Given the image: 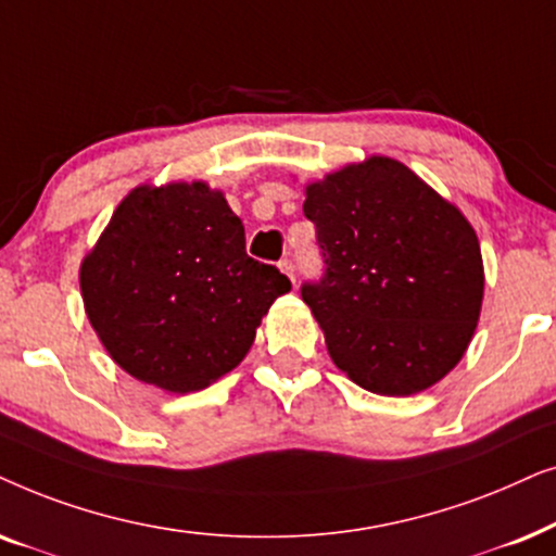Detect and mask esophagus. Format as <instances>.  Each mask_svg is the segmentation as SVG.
Masks as SVG:
<instances>
[{
  "label": "esophagus",
  "instance_id": "34e87169",
  "mask_svg": "<svg viewBox=\"0 0 556 556\" xmlns=\"http://www.w3.org/2000/svg\"><path fill=\"white\" fill-rule=\"evenodd\" d=\"M279 269H282L287 277L292 279V285H294V264H292V258H282V262H279Z\"/></svg>",
  "mask_w": 556,
  "mask_h": 556
}]
</instances>
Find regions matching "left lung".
<instances>
[{"label": "left lung", "mask_w": 556, "mask_h": 556, "mask_svg": "<svg viewBox=\"0 0 556 556\" xmlns=\"http://www.w3.org/2000/svg\"><path fill=\"white\" fill-rule=\"evenodd\" d=\"M325 277L302 285L340 371L381 396L445 379L483 307L476 228L404 162L371 154L305 185Z\"/></svg>", "instance_id": "left-lung-1"}]
</instances>
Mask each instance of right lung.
Returning a JSON list of instances; mask_svg holds the SVG:
<instances>
[{
	"instance_id": "right-lung-1",
	"label": "right lung",
	"mask_w": 556,
	"mask_h": 556,
	"mask_svg": "<svg viewBox=\"0 0 556 556\" xmlns=\"http://www.w3.org/2000/svg\"><path fill=\"white\" fill-rule=\"evenodd\" d=\"M78 279L111 361L173 394L233 371L271 302L292 290L277 266L247 256L241 218L203 180L129 190Z\"/></svg>"
}]
</instances>
